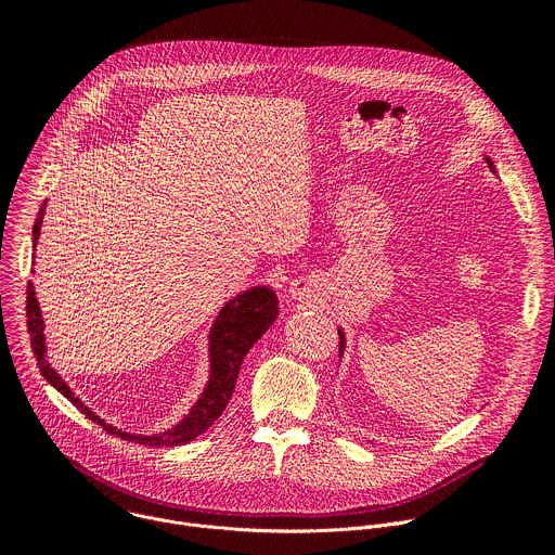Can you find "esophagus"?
<instances>
[{
  "instance_id": "obj_1",
  "label": "esophagus",
  "mask_w": 555,
  "mask_h": 555,
  "mask_svg": "<svg viewBox=\"0 0 555 555\" xmlns=\"http://www.w3.org/2000/svg\"><path fill=\"white\" fill-rule=\"evenodd\" d=\"M313 287H315V283H313L311 279H307V276H300V279H296V281H292V285H289V294H292V298H296V300H302V298L311 296Z\"/></svg>"
}]
</instances>
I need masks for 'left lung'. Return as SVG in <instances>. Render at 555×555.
Returning a JSON list of instances; mask_svg holds the SVG:
<instances>
[{"mask_svg":"<svg viewBox=\"0 0 555 555\" xmlns=\"http://www.w3.org/2000/svg\"><path fill=\"white\" fill-rule=\"evenodd\" d=\"M486 160H488V165H490V169H492V171H496V169H494V163H492V160H490V157H486ZM338 336H340V356H343V349H345V334H343V332H340V330H338Z\"/></svg>","mask_w":555,"mask_h":555,"instance_id":"obj_1","label":"left lung"}]
</instances>
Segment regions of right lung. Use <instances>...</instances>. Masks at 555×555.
I'll return each mask as SVG.
<instances>
[{"label": "right lung", "mask_w": 555, "mask_h": 555, "mask_svg": "<svg viewBox=\"0 0 555 555\" xmlns=\"http://www.w3.org/2000/svg\"><path fill=\"white\" fill-rule=\"evenodd\" d=\"M46 204L39 208L35 225H33V240L37 246L39 232H41V221H43ZM279 315V300L274 289L270 287H253L230 302H225L217 315V321L210 330V379L202 392V398L197 404L191 409V413L173 428L160 433V435H151V437H140L131 435L125 430H118L116 426L103 422L96 413H92L76 395L69 390V386L61 379V375L48 364L46 358V338H43V321H41V309L35 298V287L28 283L26 289V319H28V334H30V347L37 358L41 375L67 398L78 411H81L86 417H90L94 424L103 426L109 435H118L120 439L144 443V446H182L206 433L215 420L223 413L228 406L232 390L236 384V375H240L242 362L250 347L270 330V325L276 321Z\"/></svg>", "instance_id": "1"}]
</instances>
